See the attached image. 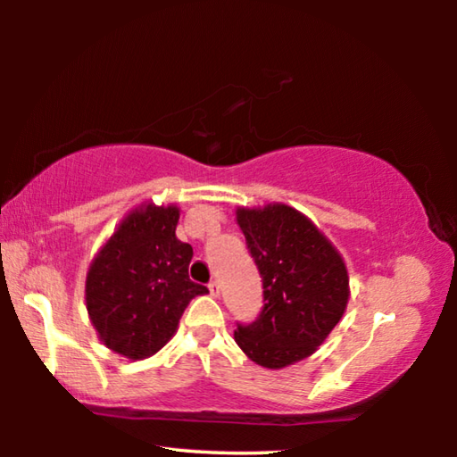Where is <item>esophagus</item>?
<instances>
[{"mask_svg": "<svg viewBox=\"0 0 457 457\" xmlns=\"http://www.w3.org/2000/svg\"><path fill=\"white\" fill-rule=\"evenodd\" d=\"M207 288H210V294L213 298H218L220 296V284L215 282V280H212L210 284H207Z\"/></svg>", "mask_w": 457, "mask_h": 457, "instance_id": "1", "label": "esophagus"}]
</instances>
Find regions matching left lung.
Returning <instances> with one entry per match:
<instances>
[{"instance_id": "obj_1", "label": "left lung", "mask_w": 457, "mask_h": 457, "mask_svg": "<svg viewBox=\"0 0 457 457\" xmlns=\"http://www.w3.org/2000/svg\"><path fill=\"white\" fill-rule=\"evenodd\" d=\"M237 226L264 286V308L234 338L266 369L303 361L324 343L349 303V274L337 247L314 223L284 204L237 207Z\"/></svg>"}]
</instances>
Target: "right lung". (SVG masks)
Masks as SVG:
<instances>
[{
  "label": "right lung",
  "instance_id": "right-lung-1",
  "mask_svg": "<svg viewBox=\"0 0 457 457\" xmlns=\"http://www.w3.org/2000/svg\"><path fill=\"white\" fill-rule=\"evenodd\" d=\"M177 205L143 204L119 223L87 274V311L98 338L127 359L163 349L191 298L207 288L189 280L193 247L177 239Z\"/></svg>",
  "mask_w": 457,
  "mask_h": 457
}]
</instances>
